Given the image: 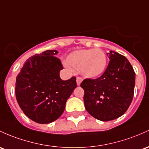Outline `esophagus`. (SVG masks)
Segmentation results:
<instances>
[{
    "instance_id": "obj_1",
    "label": "esophagus",
    "mask_w": 149,
    "mask_h": 149,
    "mask_svg": "<svg viewBox=\"0 0 149 149\" xmlns=\"http://www.w3.org/2000/svg\"><path fill=\"white\" fill-rule=\"evenodd\" d=\"M82 81H83L82 78H81V77L76 78V82H77L78 86H80V84H81V83L82 82Z\"/></svg>"
}]
</instances>
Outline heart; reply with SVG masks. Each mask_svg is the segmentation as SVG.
Returning a JSON list of instances; mask_svg holds the SVG:
<instances>
[{"instance_id":"b5f03b06","label":"heart","mask_w":149,"mask_h":149,"mask_svg":"<svg viewBox=\"0 0 149 149\" xmlns=\"http://www.w3.org/2000/svg\"><path fill=\"white\" fill-rule=\"evenodd\" d=\"M107 64L104 52L100 49H80L71 52L66 58L68 69L79 71L84 77L96 78L104 73Z\"/></svg>"}]
</instances>
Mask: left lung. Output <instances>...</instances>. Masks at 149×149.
Returning <instances> with one entry per match:
<instances>
[{
  "label": "left lung",
  "mask_w": 149,
  "mask_h": 149,
  "mask_svg": "<svg viewBox=\"0 0 149 149\" xmlns=\"http://www.w3.org/2000/svg\"><path fill=\"white\" fill-rule=\"evenodd\" d=\"M109 61L100 77L86 78L81 83L84 90L85 107L97 120L107 122L124 114L134 96L135 72L125 56L110 51Z\"/></svg>",
  "instance_id": "obj_1"
}]
</instances>
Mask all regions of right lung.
I'll return each mask as SVG.
<instances>
[{"label":"right lung","mask_w":149,"mask_h":149,"mask_svg":"<svg viewBox=\"0 0 149 149\" xmlns=\"http://www.w3.org/2000/svg\"><path fill=\"white\" fill-rule=\"evenodd\" d=\"M56 50H47L29 58L16 78L17 103L30 120L48 124L63 114L66 100L77 87L75 76L63 81V65Z\"/></svg>","instance_id":"right-lung-1"}]
</instances>
